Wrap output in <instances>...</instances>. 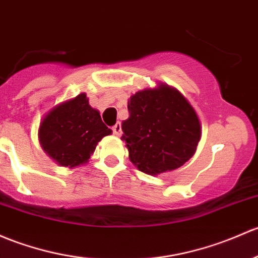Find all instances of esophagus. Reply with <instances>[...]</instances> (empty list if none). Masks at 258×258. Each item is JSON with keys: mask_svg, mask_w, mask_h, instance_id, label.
<instances>
[{"mask_svg": "<svg viewBox=\"0 0 258 258\" xmlns=\"http://www.w3.org/2000/svg\"><path fill=\"white\" fill-rule=\"evenodd\" d=\"M112 131H113V134L116 135V136H120V135L122 134L121 123H120V122H117V123H116L115 126H112Z\"/></svg>", "mask_w": 258, "mask_h": 258, "instance_id": "1", "label": "esophagus"}]
</instances>
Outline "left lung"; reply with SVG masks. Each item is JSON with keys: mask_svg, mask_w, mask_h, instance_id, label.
Returning a JSON list of instances; mask_svg holds the SVG:
<instances>
[{"mask_svg": "<svg viewBox=\"0 0 258 258\" xmlns=\"http://www.w3.org/2000/svg\"><path fill=\"white\" fill-rule=\"evenodd\" d=\"M127 107L121 140L138 170L150 175L172 172L194 156L202 124L177 89L163 83L146 88L130 97Z\"/></svg>", "mask_w": 258, "mask_h": 258, "instance_id": "8db88e82", "label": "left lung"}]
</instances>
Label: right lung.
Returning a JSON list of instances; mask_svg holds the SVG:
<instances>
[{
    "label": "right lung",
    "mask_w": 258,
    "mask_h": 258,
    "mask_svg": "<svg viewBox=\"0 0 258 258\" xmlns=\"http://www.w3.org/2000/svg\"><path fill=\"white\" fill-rule=\"evenodd\" d=\"M112 134L89 105L85 93L51 107L40 121L38 140L43 151L61 167L77 168L89 162L97 143Z\"/></svg>",
    "instance_id": "1"
}]
</instances>
